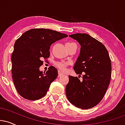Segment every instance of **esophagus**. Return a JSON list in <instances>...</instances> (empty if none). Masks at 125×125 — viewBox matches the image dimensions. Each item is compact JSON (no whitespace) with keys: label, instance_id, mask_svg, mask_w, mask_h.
Wrapping results in <instances>:
<instances>
[{"label":"esophagus","instance_id":"esophagus-1","mask_svg":"<svg viewBox=\"0 0 125 125\" xmlns=\"http://www.w3.org/2000/svg\"><path fill=\"white\" fill-rule=\"evenodd\" d=\"M63 74L61 71H58V76L59 77H61V76H63Z\"/></svg>","mask_w":125,"mask_h":125}]
</instances>
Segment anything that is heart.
Returning <instances> with one entry per match:
<instances>
[{"instance_id": "1", "label": "heart", "mask_w": 125, "mask_h": 125, "mask_svg": "<svg viewBox=\"0 0 125 125\" xmlns=\"http://www.w3.org/2000/svg\"><path fill=\"white\" fill-rule=\"evenodd\" d=\"M71 43H67L66 44H71ZM55 64L56 66L59 69L62 70V71H64V70H65L66 66L67 64L66 63H64V62H56L55 63Z\"/></svg>"}]
</instances>
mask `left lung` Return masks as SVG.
<instances>
[{
	"instance_id": "obj_1",
	"label": "left lung",
	"mask_w": 125,
	"mask_h": 125,
	"mask_svg": "<svg viewBox=\"0 0 125 125\" xmlns=\"http://www.w3.org/2000/svg\"><path fill=\"white\" fill-rule=\"evenodd\" d=\"M69 36L81 46L73 69L77 74H83V81L69 76L66 96L74 106L87 109L97 105L106 94L111 78V61L106 47L96 39L86 33Z\"/></svg>"
}]
</instances>
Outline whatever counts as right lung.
Segmentation results:
<instances>
[{
    "mask_svg": "<svg viewBox=\"0 0 125 125\" xmlns=\"http://www.w3.org/2000/svg\"><path fill=\"white\" fill-rule=\"evenodd\" d=\"M66 34L47 29H32L15 42L12 54V78L18 94L26 99L36 100L47 94L51 83L58 77V71L50 66L43 73L39 67L43 59L50 56V46L66 38Z\"/></svg>",
    "mask_w": 125,
    "mask_h": 125,
    "instance_id": "obj_1",
    "label": "right lung"
}]
</instances>
